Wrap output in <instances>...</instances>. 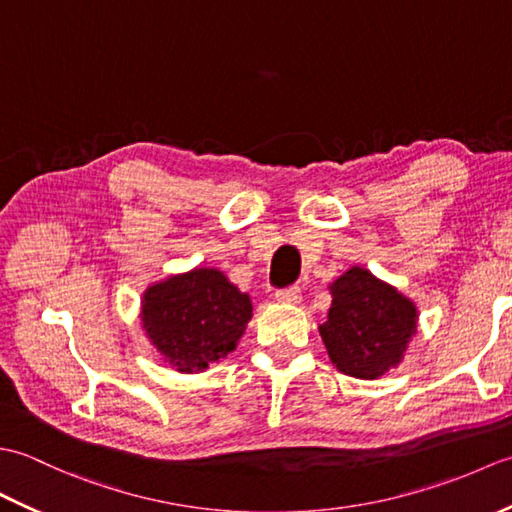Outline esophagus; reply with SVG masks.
<instances>
[{
    "instance_id": "1",
    "label": "esophagus",
    "mask_w": 512,
    "mask_h": 512,
    "mask_svg": "<svg viewBox=\"0 0 512 512\" xmlns=\"http://www.w3.org/2000/svg\"><path fill=\"white\" fill-rule=\"evenodd\" d=\"M275 299H277L279 303H288V306H297V303L301 301V290H299L297 286L277 290V292H275Z\"/></svg>"
}]
</instances>
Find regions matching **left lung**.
<instances>
[{"label":"left lung","instance_id":"1","mask_svg":"<svg viewBox=\"0 0 512 512\" xmlns=\"http://www.w3.org/2000/svg\"><path fill=\"white\" fill-rule=\"evenodd\" d=\"M328 290L332 306L319 334L332 365L363 380L398 367L418 332L416 303L363 266L345 270Z\"/></svg>","mask_w":512,"mask_h":512}]
</instances>
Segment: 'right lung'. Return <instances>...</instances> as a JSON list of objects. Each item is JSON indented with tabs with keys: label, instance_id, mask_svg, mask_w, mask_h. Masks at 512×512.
Masks as SVG:
<instances>
[{
	"label": "right lung",
	"instance_id": "obj_1",
	"mask_svg": "<svg viewBox=\"0 0 512 512\" xmlns=\"http://www.w3.org/2000/svg\"><path fill=\"white\" fill-rule=\"evenodd\" d=\"M250 317V297L217 268L169 275L140 299L145 336L180 374L204 372L235 352Z\"/></svg>",
	"mask_w": 512,
	"mask_h": 512
}]
</instances>
